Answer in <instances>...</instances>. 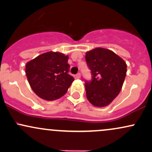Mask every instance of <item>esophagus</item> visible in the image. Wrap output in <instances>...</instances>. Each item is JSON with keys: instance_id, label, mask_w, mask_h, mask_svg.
<instances>
[{"instance_id": "34e87169", "label": "esophagus", "mask_w": 152, "mask_h": 152, "mask_svg": "<svg viewBox=\"0 0 152 152\" xmlns=\"http://www.w3.org/2000/svg\"><path fill=\"white\" fill-rule=\"evenodd\" d=\"M76 78H81V74H80V73H78L77 74H76Z\"/></svg>"}]
</instances>
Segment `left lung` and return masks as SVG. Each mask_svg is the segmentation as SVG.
I'll return each mask as SVG.
<instances>
[{
	"label": "left lung",
	"instance_id": "obj_1",
	"mask_svg": "<svg viewBox=\"0 0 152 152\" xmlns=\"http://www.w3.org/2000/svg\"><path fill=\"white\" fill-rule=\"evenodd\" d=\"M91 79L85 81L86 97L98 107L106 106L119 94L126 74L124 61L111 50L96 48L86 53Z\"/></svg>",
	"mask_w": 152,
	"mask_h": 152
}]
</instances>
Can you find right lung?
<instances>
[{
  "mask_svg": "<svg viewBox=\"0 0 152 152\" xmlns=\"http://www.w3.org/2000/svg\"><path fill=\"white\" fill-rule=\"evenodd\" d=\"M69 57L58 52H47L26 65L29 84L36 95L47 101L64 96L74 78L69 74Z\"/></svg>",
  "mask_w": 152,
  "mask_h": 152,
  "instance_id": "right-lung-1",
  "label": "right lung"
}]
</instances>
